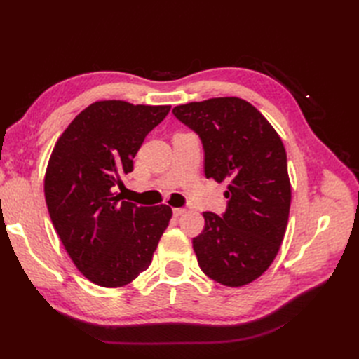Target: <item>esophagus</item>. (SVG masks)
Segmentation results:
<instances>
[{"label":"esophagus","instance_id":"34e87169","mask_svg":"<svg viewBox=\"0 0 359 359\" xmlns=\"http://www.w3.org/2000/svg\"><path fill=\"white\" fill-rule=\"evenodd\" d=\"M187 212V210H184V208H173V215L175 217H181L182 214H186Z\"/></svg>","mask_w":359,"mask_h":359}]
</instances>
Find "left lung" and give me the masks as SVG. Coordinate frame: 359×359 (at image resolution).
Listing matches in <instances>:
<instances>
[{
	"instance_id": "1",
	"label": "left lung",
	"mask_w": 359,
	"mask_h": 359,
	"mask_svg": "<svg viewBox=\"0 0 359 359\" xmlns=\"http://www.w3.org/2000/svg\"><path fill=\"white\" fill-rule=\"evenodd\" d=\"M172 112L201 137L205 177L229 182L226 211L203 212V231L193 238L198 264L220 285L252 283L273 264L289 220L283 142L266 118L238 97L180 104Z\"/></svg>"
}]
</instances>
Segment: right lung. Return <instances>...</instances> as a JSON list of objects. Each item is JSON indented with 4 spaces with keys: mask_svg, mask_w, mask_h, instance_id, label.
Segmentation results:
<instances>
[{
    "mask_svg": "<svg viewBox=\"0 0 359 359\" xmlns=\"http://www.w3.org/2000/svg\"><path fill=\"white\" fill-rule=\"evenodd\" d=\"M170 106L95 102L57 140L48 163L45 198L53 227L73 264L93 283L121 287L149 266L172 217L168 205L137 206L112 189L145 136Z\"/></svg>",
    "mask_w": 359,
    "mask_h": 359,
    "instance_id": "add662e5",
    "label": "right lung"
}]
</instances>
